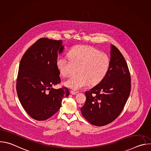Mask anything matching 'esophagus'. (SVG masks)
<instances>
[{
    "label": "esophagus",
    "mask_w": 151,
    "mask_h": 151,
    "mask_svg": "<svg viewBox=\"0 0 151 151\" xmlns=\"http://www.w3.org/2000/svg\"><path fill=\"white\" fill-rule=\"evenodd\" d=\"M78 91H72V90H71L70 91V93L72 94H73V95H76V94H78Z\"/></svg>",
    "instance_id": "34e87169"
}]
</instances>
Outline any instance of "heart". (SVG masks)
Here are the masks:
<instances>
[{"instance_id":"obj_1","label":"heart","mask_w":151,"mask_h":151,"mask_svg":"<svg viewBox=\"0 0 151 151\" xmlns=\"http://www.w3.org/2000/svg\"><path fill=\"white\" fill-rule=\"evenodd\" d=\"M69 59L59 55L55 65L61 75L68 76L74 66H79V75L72 76L64 82L73 90H79L88 85L99 83L108 73L111 60L109 55L97 48L86 45L73 47L68 53Z\"/></svg>"}]
</instances>
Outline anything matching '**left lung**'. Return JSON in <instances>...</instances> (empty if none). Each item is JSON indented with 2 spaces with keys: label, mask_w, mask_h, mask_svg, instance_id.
Returning <instances> with one entry per match:
<instances>
[{
  "label": "left lung",
  "mask_w": 151,
  "mask_h": 151,
  "mask_svg": "<svg viewBox=\"0 0 151 151\" xmlns=\"http://www.w3.org/2000/svg\"><path fill=\"white\" fill-rule=\"evenodd\" d=\"M131 91V76L127 63L119 50L111 45V65L104 78L85 92L81 110L83 118L96 126L114 121L122 112Z\"/></svg>",
  "instance_id": "left-lung-1"
}]
</instances>
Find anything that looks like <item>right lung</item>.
<instances>
[{
	"mask_svg": "<svg viewBox=\"0 0 151 151\" xmlns=\"http://www.w3.org/2000/svg\"><path fill=\"white\" fill-rule=\"evenodd\" d=\"M63 50L61 40L40 38L24 54L19 65L16 88L24 110L34 119L44 121L58 111L63 99L69 96L61 82L55 61Z\"/></svg>",
	"mask_w": 151,
	"mask_h": 151,
	"instance_id": "1",
	"label": "right lung"
}]
</instances>
